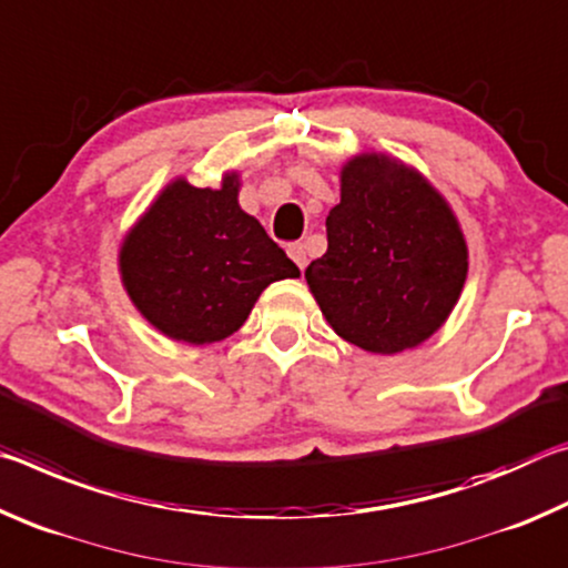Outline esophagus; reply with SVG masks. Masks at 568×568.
<instances>
[{"label":"esophagus","mask_w":568,"mask_h":568,"mask_svg":"<svg viewBox=\"0 0 568 568\" xmlns=\"http://www.w3.org/2000/svg\"><path fill=\"white\" fill-rule=\"evenodd\" d=\"M287 255L293 257V263L301 267V271H305V265H307V253H305V245L303 243H293V245H287Z\"/></svg>","instance_id":"34e87169"}]
</instances>
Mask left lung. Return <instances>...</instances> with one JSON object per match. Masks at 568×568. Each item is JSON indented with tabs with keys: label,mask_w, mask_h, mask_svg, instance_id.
Masks as SVG:
<instances>
[{
	"label": "left lung",
	"mask_w": 568,
	"mask_h": 568,
	"mask_svg": "<svg viewBox=\"0 0 568 568\" xmlns=\"http://www.w3.org/2000/svg\"><path fill=\"white\" fill-rule=\"evenodd\" d=\"M325 227L328 250L307 265L305 281L343 341L393 355L448 321L468 247L448 200L416 168L386 152L353 155Z\"/></svg>",
	"instance_id": "obj_1"
}]
</instances>
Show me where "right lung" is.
Instances as JSON below:
<instances>
[{
	"label": "right lung",
	"instance_id": "add662e5",
	"mask_svg": "<svg viewBox=\"0 0 568 568\" xmlns=\"http://www.w3.org/2000/svg\"><path fill=\"white\" fill-rule=\"evenodd\" d=\"M240 175L217 187L175 178L122 237V287L152 328L207 345L240 331L267 285L301 277L297 265L237 203Z\"/></svg>",
	"mask_w": 568,
	"mask_h": 568
}]
</instances>
